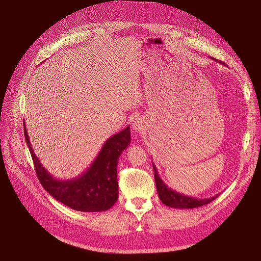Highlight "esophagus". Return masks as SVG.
<instances>
[{"label":"esophagus","instance_id":"1","mask_svg":"<svg viewBox=\"0 0 261 261\" xmlns=\"http://www.w3.org/2000/svg\"><path fill=\"white\" fill-rule=\"evenodd\" d=\"M133 128H134V130H136V132L141 130V128H142V122L140 120H135L134 123H133Z\"/></svg>","mask_w":261,"mask_h":261}]
</instances>
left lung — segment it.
Returning <instances> with one entry per match:
<instances>
[{
    "label": "left lung",
    "mask_w": 261,
    "mask_h": 261,
    "mask_svg": "<svg viewBox=\"0 0 261 261\" xmlns=\"http://www.w3.org/2000/svg\"><path fill=\"white\" fill-rule=\"evenodd\" d=\"M152 165H153L154 179H155L156 190L159 193L160 200L166 206H169V207H174V208L200 207V206L211 203L219 195V194H216V195L210 197V199H196V197H192V196L179 193V192L173 190L172 188H169L163 180H162L153 162H152Z\"/></svg>",
    "instance_id": "obj_1"
}]
</instances>
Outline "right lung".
Segmentation results:
<instances>
[{"mask_svg": "<svg viewBox=\"0 0 261 261\" xmlns=\"http://www.w3.org/2000/svg\"><path fill=\"white\" fill-rule=\"evenodd\" d=\"M23 130L39 180L45 190L57 201L74 211L89 213L108 211L118 201L116 167L122 152L130 143L129 126L105 142L99 153L83 174L67 180L54 178L42 165L31 147L24 121Z\"/></svg>", "mask_w": 261, "mask_h": 261, "instance_id": "add662e5", "label": "right lung"}]
</instances>
